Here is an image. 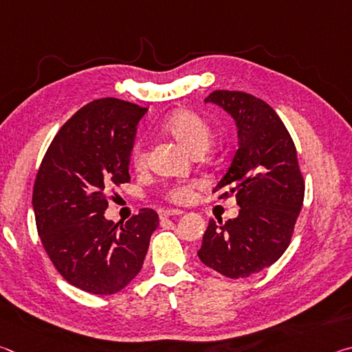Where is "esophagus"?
I'll list each match as a JSON object with an SVG mask.
<instances>
[{"mask_svg": "<svg viewBox=\"0 0 352 352\" xmlns=\"http://www.w3.org/2000/svg\"><path fill=\"white\" fill-rule=\"evenodd\" d=\"M183 214V211L182 210H174V208H172V210H163V211H160V217H170V216H182Z\"/></svg>", "mask_w": 352, "mask_h": 352, "instance_id": "esophagus-1", "label": "esophagus"}]
</instances>
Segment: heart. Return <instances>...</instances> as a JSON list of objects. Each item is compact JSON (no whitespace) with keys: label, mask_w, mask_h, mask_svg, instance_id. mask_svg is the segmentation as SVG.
<instances>
[{"label":"heart","mask_w":352,"mask_h":352,"mask_svg":"<svg viewBox=\"0 0 352 352\" xmlns=\"http://www.w3.org/2000/svg\"><path fill=\"white\" fill-rule=\"evenodd\" d=\"M164 132L192 155H201L212 142V129L205 118L192 110H178L172 113L163 124ZM146 146L138 141L132 148V164L135 168H142L146 163ZM197 183H175L164 189V197L174 204H186L192 199Z\"/></svg>","instance_id":"obj_1"}]
</instances>
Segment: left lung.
I'll list each match as a JSON object with an SVG mask.
<instances>
[{"label": "left lung", "instance_id": "8db88e82", "mask_svg": "<svg viewBox=\"0 0 352 352\" xmlns=\"http://www.w3.org/2000/svg\"><path fill=\"white\" fill-rule=\"evenodd\" d=\"M236 121L239 147L212 189L219 199L236 195L239 216L210 220L197 252L200 261L226 278H247L287 250L305 200L296 148L276 111L243 91L217 90L205 99Z\"/></svg>", "mask_w": 352, "mask_h": 352}]
</instances>
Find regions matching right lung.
Returning <instances> with one entry per match:
<instances>
[{"mask_svg": "<svg viewBox=\"0 0 352 352\" xmlns=\"http://www.w3.org/2000/svg\"><path fill=\"white\" fill-rule=\"evenodd\" d=\"M146 111L116 98L82 107L58 130L35 177L32 206L45 252L83 292L111 295L126 287L160 225L151 208L126 223L104 216L111 184L130 182L136 126Z\"/></svg>", "mask_w": 352, "mask_h": 352, "instance_id": "right-lung-1", "label": "right lung"}]
</instances>
